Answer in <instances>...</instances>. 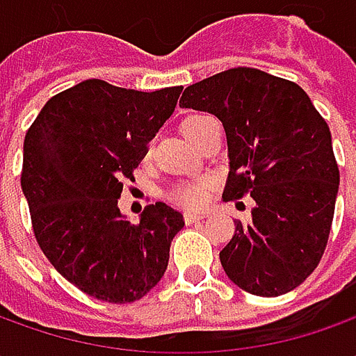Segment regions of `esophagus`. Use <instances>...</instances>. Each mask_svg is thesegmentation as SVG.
Returning a JSON list of instances; mask_svg holds the SVG:
<instances>
[{"mask_svg":"<svg viewBox=\"0 0 356 356\" xmlns=\"http://www.w3.org/2000/svg\"><path fill=\"white\" fill-rule=\"evenodd\" d=\"M206 218V213L204 212H184V222L186 224H196V222H200V220H204Z\"/></svg>","mask_w":356,"mask_h":356,"instance_id":"obj_1","label":"esophagus"}]
</instances>
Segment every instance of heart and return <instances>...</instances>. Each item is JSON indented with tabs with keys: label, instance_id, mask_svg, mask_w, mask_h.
Here are the masks:
<instances>
[{
	"label": "heart",
	"instance_id": "heart-1",
	"mask_svg": "<svg viewBox=\"0 0 356 356\" xmlns=\"http://www.w3.org/2000/svg\"><path fill=\"white\" fill-rule=\"evenodd\" d=\"M206 118H210V117L194 115V117H188L184 122H182V127H180V129H182V134L188 138V143H190V138L194 136L196 129H198L200 124H202ZM208 188H210V182H208V180L192 182V184H184V186H180V188H176V190L172 192V198L176 200L178 204L186 206V208H196V206H202V204L206 202Z\"/></svg>",
	"mask_w": 356,
	"mask_h": 356
}]
</instances>
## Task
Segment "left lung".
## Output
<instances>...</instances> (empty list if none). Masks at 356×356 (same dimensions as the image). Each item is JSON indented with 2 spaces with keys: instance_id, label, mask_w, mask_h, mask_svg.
<instances>
[{
  "instance_id": "left-lung-1",
  "label": "left lung",
  "mask_w": 356,
  "mask_h": 356,
  "mask_svg": "<svg viewBox=\"0 0 356 356\" xmlns=\"http://www.w3.org/2000/svg\"><path fill=\"white\" fill-rule=\"evenodd\" d=\"M182 108L218 117L227 136L224 200L252 196L245 226L220 252L226 275L259 297L301 285L319 266L339 192L331 130L293 81L250 67L186 87Z\"/></svg>"
}]
</instances>
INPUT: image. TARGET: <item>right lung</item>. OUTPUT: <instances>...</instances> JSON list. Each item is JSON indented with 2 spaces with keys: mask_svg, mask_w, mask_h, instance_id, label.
<instances>
[{
  "mask_svg": "<svg viewBox=\"0 0 356 356\" xmlns=\"http://www.w3.org/2000/svg\"><path fill=\"white\" fill-rule=\"evenodd\" d=\"M180 92L89 79L51 97L25 134L21 188L35 239L51 266L95 299L132 303L168 267L182 213L156 202L132 224L118 198Z\"/></svg>",
  "mask_w": 356,
  "mask_h": 356,
  "instance_id": "right-lung-1",
  "label": "right lung"
}]
</instances>
